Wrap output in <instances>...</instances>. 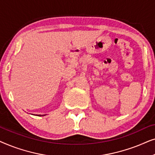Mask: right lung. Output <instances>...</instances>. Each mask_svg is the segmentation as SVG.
I'll list each match as a JSON object with an SVG mask.
<instances>
[{"instance_id":"add662e5","label":"right lung","mask_w":155,"mask_h":155,"mask_svg":"<svg viewBox=\"0 0 155 155\" xmlns=\"http://www.w3.org/2000/svg\"><path fill=\"white\" fill-rule=\"evenodd\" d=\"M46 115V114H45ZM45 115H36V116H45Z\"/></svg>"}]
</instances>
